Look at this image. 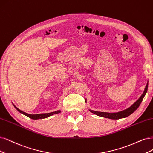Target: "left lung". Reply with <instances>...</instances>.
<instances>
[{
  "mask_svg": "<svg viewBox=\"0 0 153 153\" xmlns=\"http://www.w3.org/2000/svg\"><path fill=\"white\" fill-rule=\"evenodd\" d=\"M148 81L147 82L146 86L144 88V90L143 91V93L141 94L139 98L135 101V103H134L131 106L128 107L127 109H125L123 110L118 111V112H115V113H108V112H103V111H95V110H92L89 109V111L90 112L93 113V114H95L96 115L101 117H104L106 118H110V119L112 120H118L120 119V118H126L128 116L131 115L132 113H134L135 110L137 109L138 107L139 106L140 104L142 102V101L144 97V96L146 95L147 91H148ZM86 103H87V100L86 99Z\"/></svg>",
  "mask_w": 153,
  "mask_h": 153,
  "instance_id": "obj_1",
  "label": "left lung"
}]
</instances>
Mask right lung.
<instances>
[{
  "label": "right lung",
  "instance_id": "obj_1",
  "mask_svg": "<svg viewBox=\"0 0 153 153\" xmlns=\"http://www.w3.org/2000/svg\"><path fill=\"white\" fill-rule=\"evenodd\" d=\"M14 106L15 107V108L18 110V111H19L21 114H23L27 117H28L29 118H31V119H34V120H37V119H41V118H47L48 117L52 116L53 115L55 114H59V113L61 112L60 110H57V111H53V112H50V113H47V114H27L26 112H24L21 111V110H19L18 108H17V107L13 104Z\"/></svg>",
  "mask_w": 153,
  "mask_h": 153
}]
</instances>
